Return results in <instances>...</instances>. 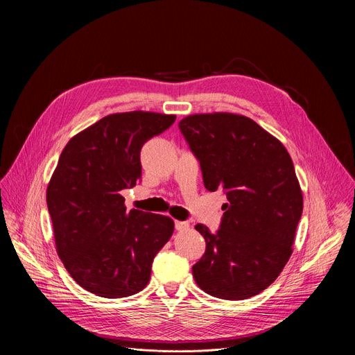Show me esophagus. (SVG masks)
<instances>
[{
  "label": "esophagus",
  "instance_id": "obj_1",
  "mask_svg": "<svg viewBox=\"0 0 355 355\" xmlns=\"http://www.w3.org/2000/svg\"><path fill=\"white\" fill-rule=\"evenodd\" d=\"M190 227V225L187 221H180V220H175V229L177 230H187Z\"/></svg>",
  "mask_w": 355,
  "mask_h": 355
}]
</instances>
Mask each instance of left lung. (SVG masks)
Here are the masks:
<instances>
[{
	"mask_svg": "<svg viewBox=\"0 0 355 355\" xmlns=\"http://www.w3.org/2000/svg\"><path fill=\"white\" fill-rule=\"evenodd\" d=\"M201 165L209 191L227 202L220 229L196 230L206 253L193 266L196 284L220 300H248L270 286L292 254L304 197L284 144L253 119L229 114L189 115L178 123Z\"/></svg>",
	"mask_w": 355,
	"mask_h": 355,
	"instance_id": "left-lung-1",
	"label": "left lung"
}]
</instances>
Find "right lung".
<instances>
[{"label":"right lung","mask_w":355,"mask_h":355,"mask_svg":"<svg viewBox=\"0 0 355 355\" xmlns=\"http://www.w3.org/2000/svg\"><path fill=\"white\" fill-rule=\"evenodd\" d=\"M175 115L112 114L74 135L47 185L55 250L83 289L102 297L142 291L155 254L170 240L168 216L126 211L123 189L141 180V148L164 132Z\"/></svg>","instance_id":"1"}]
</instances>
